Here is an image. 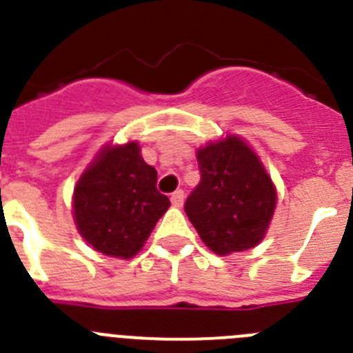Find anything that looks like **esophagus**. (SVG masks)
Wrapping results in <instances>:
<instances>
[{"instance_id": "1", "label": "esophagus", "mask_w": 353, "mask_h": 353, "mask_svg": "<svg viewBox=\"0 0 353 353\" xmlns=\"http://www.w3.org/2000/svg\"><path fill=\"white\" fill-rule=\"evenodd\" d=\"M183 198H185V194H183L182 189H179V191H174L173 194H171V203H173V207H182V205H183Z\"/></svg>"}]
</instances>
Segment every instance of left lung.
Returning a JSON list of instances; mask_svg holds the SVG:
<instances>
[{
  "mask_svg": "<svg viewBox=\"0 0 353 353\" xmlns=\"http://www.w3.org/2000/svg\"><path fill=\"white\" fill-rule=\"evenodd\" d=\"M198 187L185 214L199 239L219 256L256 248L269 230L277 192L254 150L232 134L196 152Z\"/></svg>",
  "mask_w": 353,
  "mask_h": 353,
  "instance_id": "8db88e82",
  "label": "left lung"
}]
</instances>
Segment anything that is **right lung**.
I'll list each match as a JSON object with an SVG mask.
<instances>
[{"label": "right lung", "mask_w": 353, "mask_h": 353, "mask_svg": "<svg viewBox=\"0 0 353 353\" xmlns=\"http://www.w3.org/2000/svg\"><path fill=\"white\" fill-rule=\"evenodd\" d=\"M155 183L157 171L143 161L138 141L102 146L74 187L79 235L105 256H136L170 208Z\"/></svg>", "instance_id": "add662e5"}]
</instances>
